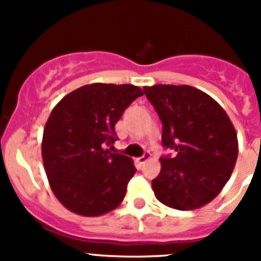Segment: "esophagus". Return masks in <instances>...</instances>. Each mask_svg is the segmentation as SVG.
I'll return each instance as SVG.
<instances>
[{"mask_svg": "<svg viewBox=\"0 0 261 261\" xmlns=\"http://www.w3.org/2000/svg\"><path fill=\"white\" fill-rule=\"evenodd\" d=\"M150 156H151V154H150V151H145L144 154H142L141 156H140V158H137V162L138 163H145L146 162V161H149V159H150Z\"/></svg>", "mask_w": 261, "mask_h": 261, "instance_id": "esophagus-1", "label": "esophagus"}]
</instances>
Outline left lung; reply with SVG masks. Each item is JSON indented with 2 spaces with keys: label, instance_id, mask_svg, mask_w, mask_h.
<instances>
[{
  "label": "left lung",
  "instance_id": "8db88e82",
  "mask_svg": "<svg viewBox=\"0 0 261 261\" xmlns=\"http://www.w3.org/2000/svg\"><path fill=\"white\" fill-rule=\"evenodd\" d=\"M145 95L162 121V145L175 155L161 158L151 181L155 197L170 208L193 211L211 202L231 176L238 138L212 96L188 85H154Z\"/></svg>",
  "mask_w": 261,
  "mask_h": 261
}]
</instances>
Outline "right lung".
Here are the masks:
<instances>
[{
  "instance_id": "1",
  "label": "right lung",
  "mask_w": 261,
  "mask_h": 261,
  "mask_svg": "<svg viewBox=\"0 0 261 261\" xmlns=\"http://www.w3.org/2000/svg\"><path fill=\"white\" fill-rule=\"evenodd\" d=\"M141 95L133 85H86L52 110L41 155L50 188L66 209L96 217L121 204L136 167L106 147L116 141L115 125L124 111Z\"/></svg>"
}]
</instances>
